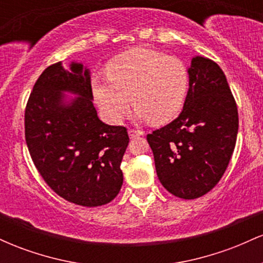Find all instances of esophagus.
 <instances>
[{"label":"esophagus","mask_w":263,"mask_h":263,"mask_svg":"<svg viewBox=\"0 0 263 263\" xmlns=\"http://www.w3.org/2000/svg\"><path fill=\"white\" fill-rule=\"evenodd\" d=\"M143 134L144 132L141 131V129H135V128L128 129L129 138H136V137H138V136H143Z\"/></svg>","instance_id":"esophagus-1"}]
</instances>
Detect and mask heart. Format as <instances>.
Here are the masks:
<instances>
[{"mask_svg":"<svg viewBox=\"0 0 263 263\" xmlns=\"http://www.w3.org/2000/svg\"><path fill=\"white\" fill-rule=\"evenodd\" d=\"M189 87L186 66L176 57L151 49H132L108 63L107 75L91 79L95 101L111 122H120L135 105L137 119L153 123L177 116Z\"/></svg>","mask_w":263,"mask_h":263,"instance_id":"obj_1","label":"heart"}]
</instances>
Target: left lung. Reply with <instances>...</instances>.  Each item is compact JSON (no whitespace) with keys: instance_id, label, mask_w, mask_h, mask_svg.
Instances as JSON below:
<instances>
[{"instance_id":"obj_1","label":"left lung","mask_w":263,"mask_h":263,"mask_svg":"<svg viewBox=\"0 0 263 263\" xmlns=\"http://www.w3.org/2000/svg\"><path fill=\"white\" fill-rule=\"evenodd\" d=\"M189 90L174 121L147 135L157 176L168 192L195 199L224 176L238 131L237 106L224 71L195 57L188 69Z\"/></svg>"}]
</instances>
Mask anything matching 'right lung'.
<instances>
[{
	"instance_id": "obj_1",
	"label": "right lung",
	"mask_w": 263,
	"mask_h": 263,
	"mask_svg": "<svg viewBox=\"0 0 263 263\" xmlns=\"http://www.w3.org/2000/svg\"><path fill=\"white\" fill-rule=\"evenodd\" d=\"M64 92L77 96L68 99ZM25 135L35 168L59 197L91 208L119 194L127 129L100 121L83 64L65 70L59 62L41 74L27 102Z\"/></svg>"
}]
</instances>
